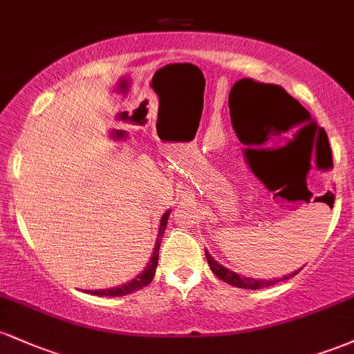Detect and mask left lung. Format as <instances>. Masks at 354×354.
<instances>
[{
	"mask_svg": "<svg viewBox=\"0 0 354 354\" xmlns=\"http://www.w3.org/2000/svg\"><path fill=\"white\" fill-rule=\"evenodd\" d=\"M276 89H278V95H279L278 103H283L281 101L283 99V101H286V103L296 104V106H293V104H283L281 106V115H279V123H278V128L281 129V131L291 128V126H295V124L303 123V121H310V124L304 126L306 129L316 128V124L311 121L310 113H308L306 109H304L301 104H299L298 101L293 98V96L288 95V93L284 91L281 86H278ZM205 254H206V259H208V265L211 268V271H213V273L216 274L219 279H223L225 283L231 284V286L243 288V290H261V288L273 286V284H276L278 281H283V279H288V278H291V276L298 274V271L301 270V268H299V270L293 271L291 274L283 276L281 279H271V281H266V279H254V278H246V276H239L238 273H234V271H230L228 268H225L223 265H219L218 261H214V258L208 253V251H205Z\"/></svg>",
	"mask_w": 354,
	"mask_h": 354,
	"instance_id": "1",
	"label": "left lung"
}]
</instances>
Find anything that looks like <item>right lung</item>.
<instances>
[{"label":"right lung","mask_w":354,"mask_h":354,"mask_svg":"<svg viewBox=\"0 0 354 354\" xmlns=\"http://www.w3.org/2000/svg\"><path fill=\"white\" fill-rule=\"evenodd\" d=\"M168 216H169V209L166 211V213L163 214V218H161L160 231H158V238H156V245H154L153 254H151V258H149L148 266H145V270L141 271V273L138 274L135 279H131L129 283L121 284V286L109 288V290H95V291H86V293L95 295V296H124V295H129V293H135V291L143 290L145 286H148V284L153 281L154 273H156L158 254H160L161 238H163V234H165L166 223H168Z\"/></svg>","instance_id":"add662e5"}]
</instances>
